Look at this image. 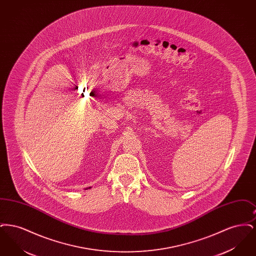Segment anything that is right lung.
Masks as SVG:
<instances>
[{"instance_id": "1", "label": "right lung", "mask_w": 256, "mask_h": 256, "mask_svg": "<svg viewBox=\"0 0 256 256\" xmlns=\"http://www.w3.org/2000/svg\"><path fill=\"white\" fill-rule=\"evenodd\" d=\"M89 188H90V187H89Z\"/></svg>"}]
</instances>
